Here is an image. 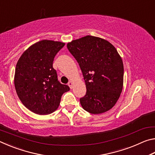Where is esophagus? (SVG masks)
Here are the masks:
<instances>
[{"mask_svg":"<svg viewBox=\"0 0 155 155\" xmlns=\"http://www.w3.org/2000/svg\"><path fill=\"white\" fill-rule=\"evenodd\" d=\"M73 85H74V83H73L72 81H70V82L68 83V85H69V87H70V89H72Z\"/></svg>","mask_w":155,"mask_h":155,"instance_id":"1","label":"esophagus"}]
</instances>
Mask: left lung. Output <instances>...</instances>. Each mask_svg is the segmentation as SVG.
<instances>
[{
  "label": "left lung",
  "instance_id": "obj_1",
  "mask_svg": "<svg viewBox=\"0 0 155 155\" xmlns=\"http://www.w3.org/2000/svg\"><path fill=\"white\" fill-rule=\"evenodd\" d=\"M67 47L85 79L87 91L80 98L83 109L96 115L109 111L119 99L124 82V65L116 48L91 35L72 40Z\"/></svg>",
  "mask_w": 155,
  "mask_h": 155
}]
</instances>
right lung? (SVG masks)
<instances>
[{
  "instance_id": "1",
  "label": "right lung",
  "mask_w": 155,
  "mask_h": 155,
  "mask_svg": "<svg viewBox=\"0 0 155 155\" xmlns=\"http://www.w3.org/2000/svg\"><path fill=\"white\" fill-rule=\"evenodd\" d=\"M64 45L61 41L41 40L28 47L17 62L15 91L22 103L36 114L56 111L63 94L70 90L68 85L59 82L52 68L54 57Z\"/></svg>"
}]
</instances>
